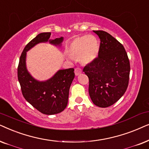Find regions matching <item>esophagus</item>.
I'll return each instance as SVG.
<instances>
[{
  "instance_id": "obj_1",
  "label": "esophagus",
  "mask_w": 149,
  "mask_h": 149,
  "mask_svg": "<svg viewBox=\"0 0 149 149\" xmlns=\"http://www.w3.org/2000/svg\"><path fill=\"white\" fill-rule=\"evenodd\" d=\"M75 75L76 76H78V75H80L81 73H82V69L80 68H79V67H77V68L75 69Z\"/></svg>"
}]
</instances>
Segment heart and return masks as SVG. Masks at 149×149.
Here are the masks:
<instances>
[{
  "label": "heart",
  "mask_w": 149,
  "mask_h": 149,
  "mask_svg": "<svg viewBox=\"0 0 149 149\" xmlns=\"http://www.w3.org/2000/svg\"><path fill=\"white\" fill-rule=\"evenodd\" d=\"M100 47L97 37L84 35L73 39L68 47V52L71 56L78 58L83 64H89L97 57ZM68 58L71 59V57Z\"/></svg>",
  "instance_id": "b5f03b06"
}]
</instances>
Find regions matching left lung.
<instances>
[{
  "instance_id": "left-lung-1",
  "label": "left lung",
  "mask_w": 149,
  "mask_h": 149,
  "mask_svg": "<svg viewBox=\"0 0 149 149\" xmlns=\"http://www.w3.org/2000/svg\"><path fill=\"white\" fill-rule=\"evenodd\" d=\"M100 39L98 57L84 67L88 77V93L95 106L107 108L115 104L127 88L130 64L123 45L107 32L93 31Z\"/></svg>"
}]
</instances>
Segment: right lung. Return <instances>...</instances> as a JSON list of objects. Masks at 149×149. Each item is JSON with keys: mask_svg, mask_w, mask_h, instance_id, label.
Listing matches in <instances>:
<instances>
[{"mask_svg": "<svg viewBox=\"0 0 149 149\" xmlns=\"http://www.w3.org/2000/svg\"><path fill=\"white\" fill-rule=\"evenodd\" d=\"M51 33L37 35L26 45L19 58L17 78L25 100L39 112L47 115L60 113L67 106L69 92L75 77L74 69H60L52 78L39 81L33 78L26 68V52L40 43L49 42L61 46L63 37L50 39Z\"/></svg>", "mask_w": 149, "mask_h": 149, "instance_id": "right-lung-1", "label": "right lung"}]
</instances>
